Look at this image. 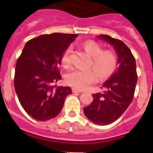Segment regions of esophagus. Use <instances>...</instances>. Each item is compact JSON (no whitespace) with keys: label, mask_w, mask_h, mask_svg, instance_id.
<instances>
[{"label":"esophagus","mask_w":153,"mask_h":153,"mask_svg":"<svg viewBox=\"0 0 153 153\" xmlns=\"http://www.w3.org/2000/svg\"><path fill=\"white\" fill-rule=\"evenodd\" d=\"M72 92L73 93H82V91L81 90H78L76 88H72Z\"/></svg>","instance_id":"34e87169"}]
</instances>
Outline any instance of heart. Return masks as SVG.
I'll use <instances>...</instances> for the list:
<instances>
[{"label":"heart","instance_id":"1","mask_svg":"<svg viewBox=\"0 0 153 153\" xmlns=\"http://www.w3.org/2000/svg\"><path fill=\"white\" fill-rule=\"evenodd\" d=\"M85 51L90 56L91 61L90 67L87 70L71 69L65 75V81L70 86L79 90L87 88L90 85L96 82L97 76L100 79L109 77L114 73L117 68V59L116 55L111 50H101L98 43L94 41H87L83 44ZM71 48H67L62 56V63L66 66L69 64Z\"/></svg>","mask_w":153,"mask_h":153}]
</instances>
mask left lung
I'll return each mask as SVG.
<instances>
[{
    "mask_svg": "<svg viewBox=\"0 0 153 153\" xmlns=\"http://www.w3.org/2000/svg\"><path fill=\"white\" fill-rule=\"evenodd\" d=\"M97 37L113 46L119 67L103 85L105 91L92 94L93 101L84 107V113L94 123L108 125L117 120L131 104L137 82V65L134 56L124 42L108 35Z\"/></svg>",
    "mask_w": 153,
    "mask_h": 153,
    "instance_id": "obj_1",
    "label": "left lung"
}]
</instances>
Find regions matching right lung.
<instances>
[{
	"label": "right lung",
	"mask_w": 153,
	"mask_h": 153,
	"mask_svg": "<svg viewBox=\"0 0 153 153\" xmlns=\"http://www.w3.org/2000/svg\"><path fill=\"white\" fill-rule=\"evenodd\" d=\"M78 34L54 33L30 39L16 61L14 88L24 111L36 120L56 117L70 87L53 85L62 78L59 71L62 53Z\"/></svg>",
	"instance_id": "right-lung-1"
}]
</instances>
